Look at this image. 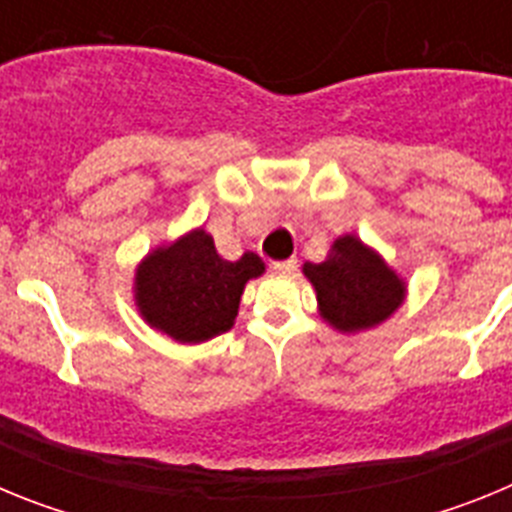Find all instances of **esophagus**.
Here are the masks:
<instances>
[{
  "label": "esophagus",
  "mask_w": 512,
  "mask_h": 512,
  "mask_svg": "<svg viewBox=\"0 0 512 512\" xmlns=\"http://www.w3.org/2000/svg\"><path fill=\"white\" fill-rule=\"evenodd\" d=\"M271 269L277 271V274H292V271H297V261L295 259L274 261V264H271Z\"/></svg>",
  "instance_id": "34e87169"
}]
</instances>
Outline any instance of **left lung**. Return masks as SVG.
<instances>
[{
	"instance_id": "obj_1",
	"label": "left lung",
	"mask_w": 512,
	"mask_h": 512,
	"mask_svg": "<svg viewBox=\"0 0 512 512\" xmlns=\"http://www.w3.org/2000/svg\"><path fill=\"white\" fill-rule=\"evenodd\" d=\"M302 274L315 289L320 318L338 333H359L384 323L408 292L382 253L354 233L336 238L328 259L320 264L307 261Z\"/></svg>"
}]
</instances>
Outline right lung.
<instances>
[{
	"instance_id": "1",
	"label": "right lung",
	"mask_w": 512,
	"mask_h": 512,
	"mask_svg": "<svg viewBox=\"0 0 512 512\" xmlns=\"http://www.w3.org/2000/svg\"><path fill=\"white\" fill-rule=\"evenodd\" d=\"M266 271L246 251L225 261L205 228L153 248L135 269L133 295L140 318L176 343H202L233 328L246 284Z\"/></svg>"
}]
</instances>
